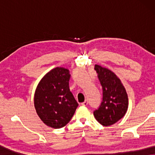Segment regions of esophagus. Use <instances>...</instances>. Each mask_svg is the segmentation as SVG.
<instances>
[{
  "label": "esophagus",
  "instance_id": "obj_1",
  "mask_svg": "<svg viewBox=\"0 0 155 155\" xmlns=\"http://www.w3.org/2000/svg\"><path fill=\"white\" fill-rule=\"evenodd\" d=\"M88 104V101L87 100H85L84 101V102H82V103H81V105L82 106H87Z\"/></svg>",
  "mask_w": 155,
  "mask_h": 155
}]
</instances>
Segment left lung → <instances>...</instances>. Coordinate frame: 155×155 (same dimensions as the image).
I'll use <instances>...</instances> for the list:
<instances>
[{
  "label": "left lung",
  "instance_id": "1",
  "mask_svg": "<svg viewBox=\"0 0 155 155\" xmlns=\"http://www.w3.org/2000/svg\"><path fill=\"white\" fill-rule=\"evenodd\" d=\"M94 70L102 87L103 98L101 105L94 111L96 120L102 126H111L122 118L128 107L126 89L114 73L101 65H95Z\"/></svg>",
  "mask_w": 155,
  "mask_h": 155
}]
</instances>
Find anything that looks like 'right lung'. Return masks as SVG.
<instances>
[{"instance_id": "obj_1", "label": "right lung", "mask_w": 155, "mask_h": 155, "mask_svg": "<svg viewBox=\"0 0 155 155\" xmlns=\"http://www.w3.org/2000/svg\"><path fill=\"white\" fill-rule=\"evenodd\" d=\"M70 72L57 67L46 73L38 84L35 94L37 114L46 126L64 127L73 117L78 103L70 91Z\"/></svg>"}]
</instances>
